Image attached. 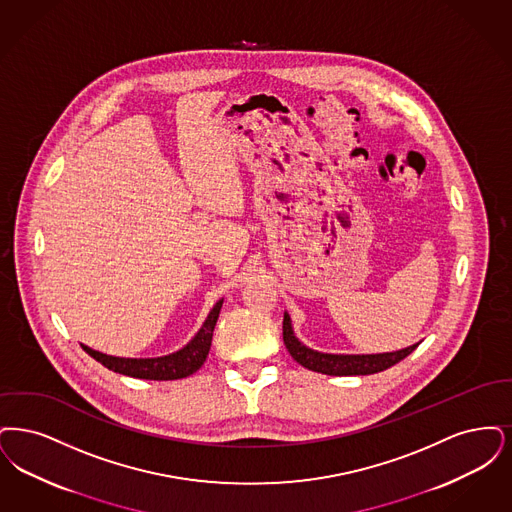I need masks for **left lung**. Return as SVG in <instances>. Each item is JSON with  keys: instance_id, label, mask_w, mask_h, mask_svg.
<instances>
[{"instance_id": "8db88e82", "label": "left lung", "mask_w": 512, "mask_h": 512, "mask_svg": "<svg viewBox=\"0 0 512 512\" xmlns=\"http://www.w3.org/2000/svg\"><path fill=\"white\" fill-rule=\"evenodd\" d=\"M283 340H285V346H287L290 356L294 357L296 363H300L302 367H306L310 371L331 375V377H352V375L380 373V371L400 363L401 359H405L419 346V344H413V346L403 348L398 352L365 354V356H344V354L315 352L312 348L304 346L294 336L289 313H285V319H283Z\"/></svg>"}]
</instances>
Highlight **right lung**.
<instances>
[{"instance_id": "add662e5", "label": "right lung", "mask_w": 512, "mask_h": 512, "mask_svg": "<svg viewBox=\"0 0 512 512\" xmlns=\"http://www.w3.org/2000/svg\"><path fill=\"white\" fill-rule=\"evenodd\" d=\"M223 300L216 302L212 312L208 313L206 321L202 323L199 333L193 336V340L183 346L176 354L164 357H149V359H132V357H114L95 352L88 346L82 344V348L88 352L89 356L107 369L114 373L126 375V377L145 378V380H176V378H185L199 371L202 363L206 361V356L212 346V334L216 321L220 317Z\"/></svg>"}]
</instances>
